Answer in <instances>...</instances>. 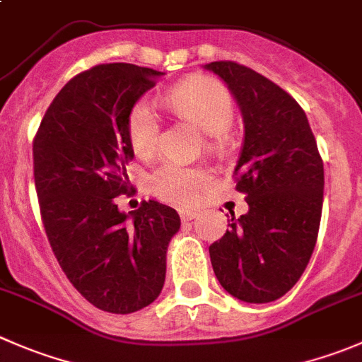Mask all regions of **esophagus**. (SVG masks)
I'll return each instance as SVG.
<instances>
[{
  "mask_svg": "<svg viewBox=\"0 0 362 362\" xmlns=\"http://www.w3.org/2000/svg\"><path fill=\"white\" fill-rule=\"evenodd\" d=\"M196 216H198V214L192 212V210H182V212H180V217H182V221H184V223H185V221H192Z\"/></svg>",
  "mask_w": 362,
  "mask_h": 362,
  "instance_id": "esophagus-1",
  "label": "esophagus"
}]
</instances>
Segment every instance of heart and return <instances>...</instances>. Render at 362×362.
<instances>
[{"label": "heart", "instance_id": "1", "mask_svg": "<svg viewBox=\"0 0 362 362\" xmlns=\"http://www.w3.org/2000/svg\"><path fill=\"white\" fill-rule=\"evenodd\" d=\"M171 110L209 134H223L233 120V103L226 88L206 77L178 84L166 95ZM129 139L138 157H150L159 146L160 122L148 100H139L129 115ZM210 177L202 170H189L166 163L150 177V189L159 198L175 203H192Z\"/></svg>", "mask_w": 362, "mask_h": 362}]
</instances>
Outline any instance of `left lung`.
I'll list each match as a JSON object with an SVG mask.
<instances>
[{
	"label": "left lung",
	"instance_id": "8db88e82",
	"mask_svg": "<svg viewBox=\"0 0 362 362\" xmlns=\"http://www.w3.org/2000/svg\"><path fill=\"white\" fill-rule=\"evenodd\" d=\"M244 120L235 175L247 212L231 214L209 247L216 278L235 299L265 304L285 296L310 263L324 203V163L303 107L262 74L212 62Z\"/></svg>",
	"mask_w": 362,
	"mask_h": 362
}]
</instances>
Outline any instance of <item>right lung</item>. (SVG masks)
<instances>
[{"label": "right lung", "instance_id": "1", "mask_svg": "<svg viewBox=\"0 0 362 362\" xmlns=\"http://www.w3.org/2000/svg\"><path fill=\"white\" fill-rule=\"evenodd\" d=\"M164 72L107 63L70 79L33 141L35 187L56 259L77 292L107 313L127 315L159 297L177 210L143 202L122 212L134 159L129 115Z\"/></svg>", "mask_w": 362, "mask_h": 362}]
</instances>
